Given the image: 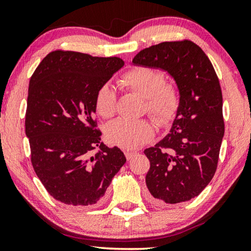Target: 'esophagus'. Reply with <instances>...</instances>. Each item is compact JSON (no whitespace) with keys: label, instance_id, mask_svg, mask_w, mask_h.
I'll use <instances>...</instances> for the list:
<instances>
[{"label":"esophagus","instance_id":"34e87169","mask_svg":"<svg viewBox=\"0 0 251 251\" xmlns=\"http://www.w3.org/2000/svg\"><path fill=\"white\" fill-rule=\"evenodd\" d=\"M137 154V151H125V156H126V158H127V160H129V159H131L133 158V157Z\"/></svg>","mask_w":251,"mask_h":251}]
</instances>
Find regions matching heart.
Segmentation results:
<instances>
[{"mask_svg": "<svg viewBox=\"0 0 251 251\" xmlns=\"http://www.w3.org/2000/svg\"><path fill=\"white\" fill-rule=\"evenodd\" d=\"M120 84L146 97L145 110L159 126L171 125L176 118L180 107V91L175 83L165 80V73L160 69L146 65L133 66L122 75ZM94 103L96 112L101 117L114 116L117 108L115 90L107 83L100 85L96 91ZM105 135L114 145L134 150L151 141L155 127L150 120L118 118L107 124Z\"/></svg>", "mask_w": 251, "mask_h": 251, "instance_id": "b5f03b06", "label": "heart"}]
</instances>
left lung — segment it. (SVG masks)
Wrapping results in <instances>:
<instances>
[{
    "instance_id": "obj_1",
    "label": "left lung",
    "mask_w": 251,
    "mask_h": 251,
    "mask_svg": "<svg viewBox=\"0 0 251 251\" xmlns=\"http://www.w3.org/2000/svg\"><path fill=\"white\" fill-rule=\"evenodd\" d=\"M133 63L167 71L180 91V107L171 133L144 151L151 163L147 188L158 202L190 201L217 169L225 133L218 76L205 52L189 40L144 49Z\"/></svg>"
}]
</instances>
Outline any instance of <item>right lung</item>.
<instances>
[{
    "label": "right lung",
    "instance_id": "obj_1",
    "mask_svg": "<svg viewBox=\"0 0 251 251\" xmlns=\"http://www.w3.org/2000/svg\"><path fill=\"white\" fill-rule=\"evenodd\" d=\"M123 65L116 56L56 50L29 79L25 134L32 166L50 196L65 205L100 202L125 164L120 148L100 142L94 115L96 91Z\"/></svg>",
    "mask_w": 251,
    "mask_h": 251
}]
</instances>
